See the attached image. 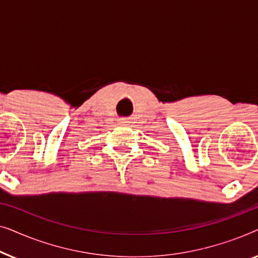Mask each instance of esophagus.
Returning <instances> with one entry per match:
<instances>
[{
    "label": "esophagus",
    "instance_id": "34e87169",
    "mask_svg": "<svg viewBox=\"0 0 258 258\" xmlns=\"http://www.w3.org/2000/svg\"><path fill=\"white\" fill-rule=\"evenodd\" d=\"M118 123H119V124H122V125H126L129 123V121L126 118L123 117V118H119L118 119Z\"/></svg>",
    "mask_w": 258,
    "mask_h": 258
}]
</instances>
